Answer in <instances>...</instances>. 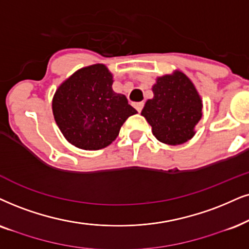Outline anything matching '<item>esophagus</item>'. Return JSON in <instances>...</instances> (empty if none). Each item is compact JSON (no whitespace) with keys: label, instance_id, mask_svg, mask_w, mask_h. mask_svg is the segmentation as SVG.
<instances>
[{"label":"esophagus","instance_id":"obj_1","mask_svg":"<svg viewBox=\"0 0 249 249\" xmlns=\"http://www.w3.org/2000/svg\"><path fill=\"white\" fill-rule=\"evenodd\" d=\"M133 107L140 112L143 108V102H135V103H133Z\"/></svg>","mask_w":249,"mask_h":249}]
</instances>
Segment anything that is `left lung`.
<instances>
[{"mask_svg":"<svg viewBox=\"0 0 249 249\" xmlns=\"http://www.w3.org/2000/svg\"><path fill=\"white\" fill-rule=\"evenodd\" d=\"M154 96L141 111L152 126L155 138L163 143L177 146L191 140L202 117V100L194 84L184 72L157 77L152 87Z\"/></svg>","mask_w":249,"mask_h":249,"instance_id":"obj_1","label":"left lung"}]
</instances>
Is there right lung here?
Listing matches in <instances>:
<instances>
[{
    "label": "right lung",
    "instance_id": "obj_1",
    "mask_svg": "<svg viewBox=\"0 0 249 249\" xmlns=\"http://www.w3.org/2000/svg\"><path fill=\"white\" fill-rule=\"evenodd\" d=\"M114 77L105 64L75 71L53 97V115L62 134L85 150L102 149L118 137L122 125L137 110L112 89Z\"/></svg>",
    "mask_w": 249,
    "mask_h": 249
}]
</instances>
